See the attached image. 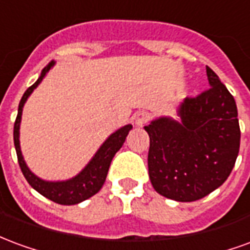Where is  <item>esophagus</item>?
<instances>
[{
    "label": "esophagus",
    "mask_w": 250,
    "mask_h": 250,
    "mask_svg": "<svg viewBox=\"0 0 250 250\" xmlns=\"http://www.w3.org/2000/svg\"><path fill=\"white\" fill-rule=\"evenodd\" d=\"M150 120V114L146 112V111H139V112H136L135 116H134V122H135V125L138 127H142V125H145Z\"/></svg>",
    "instance_id": "34e87169"
}]
</instances>
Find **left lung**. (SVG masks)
Returning <instances> with one entry per match:
<instances>
[{"instance_id": "8db88e82", "label": "left lung", "mask_w": 250, "mask_h": 250, "mask_svg": "<svg viewBox=\"0 0 250 250\" xmlns=\"http://www.w3.org/2000/svg\"><path fill=\"white\" fill-rule=\"evenodd\" d=\"M210 88L179 105L181 123L161 118L145 127L150 136L148 175L166 198L191 202L225 182L234 167L241 131L228 88L206 66Z\"/></svg>"}]
</instances>
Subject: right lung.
Listing matches in <instances>:
<instances>
[{
  "instance_id": "obj_1",
  "label": "right lung",
  "mask_w": 250,
  "mask_h": 250,
  "mask_svg": "<svg viewBox=\"0 0 250 250\" xmlns=\"http://www.w3.org/2000/svg\"><path fill=\"white\" fill-rule=\"evenodd\" d=\"M55 62H51L42 69L39 80L25 91L22 98L20 100L19 114H17L16 122H14V147H16L17 159H19V165L20 167H21V171H22L25 179L28 181V184L32 188L37 190L41 195H44V197L51 199L53 202H56V204L75 205L82 202L84 199L89 198V197H92V195H95L102 188V186L105 182V178H107V173H108L111 161H112L115 154L119 151L120 147L123 146V143L125 141V136L128 135V132L132 128V125H125V127H122L120 130H118L116 132H114L112 135L109 136L108 139L103 143V146L99 148V151L95 154L92 161L88 163L85 168L79 175H76L75 178L65 181V182H45V181H42L39 177H36L35 174L32 173L29 168H28L24 158H22V154H21L19 141L20 122H21L22 107H24L26 99L29 98V95L33 92V89L40 84L41 80L46 75V72L51 69V66Z\"/></svg>"
}]
</instances>
